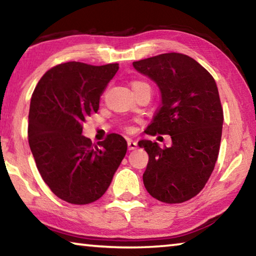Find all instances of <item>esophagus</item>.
I'll list each match as a JSON object with an SVG mask.
<instances>
[{"label":"esophagus","mask_w":256,"mask_h":256,"mask_svg":"<svg viewBox=\"0 0 256 256\" xmlns=\"http://www.w3.org/2000/svg\"><path fill=\"white\" fill-rule=\"evenodd\" d=\"M128 150H136L138 148L136 142L132 140V138H128Z\"/></svg>","instance_id":"obj_1"}]
</instances>
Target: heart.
Here are the masks:
<instances>
[{
  "label": "heart",
  "instance_id": "obj_1",
  "mask_svg": "<svg viewBox=\"0 0 256 256\" xmlns=\"http://www.w3.org/2000/svg\"><path fill=\"white\" fill-rule=\"evenodd\" d=\"M144 84H146V82H142V81H133V82H132V89H133V88H136V86H144Z\"/></svg>",
  "mask_w": 256,
  "mask_h": 256
}]
</instances>
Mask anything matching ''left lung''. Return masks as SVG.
Returning a JSON list of instances; mask_svg holds the SVG:
<instances>
[{
    "label": "left lung",
    "mask_w": 256,
    "mask_h": 256,
    "mask_svg": "<svg viewBox=\"0 0 256 256\" xmlns=\"http://www.w3.org/2000/svg\"><path fill=\"white\" fill-rule=\"evenodd\" d=\"M133 68L156 82L162 96L146 134L172 138L164 149L138 141L149 154L144 184L162 202L188 201L204 188L218 158L224 112L216 81L200 63L180 53L138 60Z\"/></svg>",
    "instance_id": "left-lung-1"
}]
</instances>
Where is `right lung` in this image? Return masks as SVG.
<instances>
[{
	"label": "right lung",
	"instance_id": "right-lung-1",
	"mask_svg": "<svg viewBox=\"0 0 256 256\" xmlns=\"http://www.w3.org/2000/svg\"><path fill=\"white\" fill-rule=\"evenodd\" d=\"M118 70V63H63L47 71L32 94L30 150L52 192L72 204L102 198L126 154L120 134H110L98 142L99 148L82 136L86 118L98 112L99 99Z\"/></svg>",
	"mask_w": 256,
	"mask_h": 256
}]
</instances>
